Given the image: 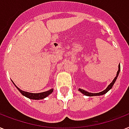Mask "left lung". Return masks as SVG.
<instances>
[{
  "label": "left lung",
  "mask_w": 129,
  "mask_h": 129,
  "mask_svg": "<svg viewBox=\"0 0 129 129\" xmlns=\"http://www.w3.org/2000/svg\"><path fill=\"white\" fill-rule=\"evenodd\" d=\"M120 71V64H118V70L117 71V73H116V76L114 79H113V81H112V83H110V85H108V86L106 87V89H105L104 90L102 91H101V92H99V93H90V92H88V91H85L84 89H80L79 88L78 90L80 91L81 93H82L83 94L85 95H87V96H98V95H102L104 94H106V93L110 90V89H111L112 86L114 85V83L116 82V81L117 79V77L118 75H119V73Z\"/></svg>",
  "instance_id": "1"
}]
</instances>
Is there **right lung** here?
I'll list each match as a JSON object with an SVG mask.
<instances>
[{"instance_id":"right-lung-1","label":"right lung","mask_w":129,"mask_h":129,"mask_svg":"<svg viewBox=\"0 0 129 129\" xmlns=\"http://www.w3.org/2000/svg\"><path fill=\"white\" fill-rule=\"evenodd\" d=\"M12 82L13 83L14 85L17 87L18 90L19 91L20 93H21L24 96H25L26 98H28L31 99V100H43V99L46 98V97H48L50 94H51L53 92V90L54 89H51L50 90L48 91H44V92H41V93H30V92H27V91H23L21 90V89H19L17 85H16L14 82L12 81Z\"/></svg>"}]
</instances>
